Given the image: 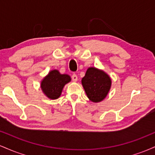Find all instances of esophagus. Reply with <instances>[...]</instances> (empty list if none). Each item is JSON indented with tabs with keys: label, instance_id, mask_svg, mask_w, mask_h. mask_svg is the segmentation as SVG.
Wrapping results in <instances>:
<instances>
[{
	"label": "esophagus",
	"instance_id": "1",
	"mask_svg": "<svg viewBox=\"0 0 155 155\" xmlns=\"http://www.w3.org/2000/svg\"><path fill=\"white\" fill-rule=\"evenodd\" d=\"M71 79H72V80L74 81H76L78 80V77H77V75H76V74H74L72 75V76H71Z\"/></svg>",
	"mask_w": 155,
	"mask_h": 155
}]
</instances>
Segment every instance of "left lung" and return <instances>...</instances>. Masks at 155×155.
I'll return each mask as SVG.
<instances>
[{
    "label": "left lung",
    "mask_w": 155,
    "mask_h": 155,
    "mask_svg": "<svg viewBox=\"0 0 155 155\" xmlns=\"http://www.w3.org/2000/svg\"><path fill=\"white\" fill-rule=\"evenodd\" d=\"M81 84L88 98L92 102H100L107 95L111 81L106 73L95 68H89Z\"/></svg>",
    "instance_id": "1"
}]
</instances>
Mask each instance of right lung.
I'll list each match as a JSON object with an SVG mask.
<instances>
[{"label":"right lung","mask_w":155,"mask_h":155,"mask_svg":"<svg viewBox=\"0 0 155 155\" xmlns=\"http://www.w3.org/2000/svg\"><path fill=\"white\" fill-rule=\"evenodd\" d=\"M70 81V76L61 74L58 71L53 70L42 80L41 87L48 97L50 99H57L61 95L65 84Z\"/></svg>","instance_id":"obj_1"}]
</instances>
